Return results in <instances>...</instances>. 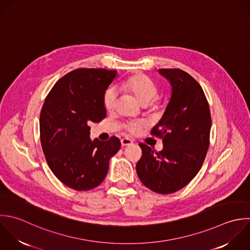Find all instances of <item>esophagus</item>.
I'll use <instances>...</instances> for the list:
<instances>
[{
	"mask_svg": "<svg viewBox=\"0 0 250 250\" xmlns=\"http://www.w3.org/2000/svg\"><path fill=\"white\" fill-rule=\"evenodd\" d=\"M121 143H122V146H127V145L132 144V140L129 138H123L121 140Z\"/></svg>",
	"mask_w": 250,
	"mask_h": 250,
	"instance_id": "esophagus-1",
	"label": "esophagus"
}]
</instances>
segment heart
Instances as JSON below:
<instances>
[{"label":"heart","mask_w":250,"mask_h":250,"mask_svg":"<svg viewBox=\"0 0 250 250\" xmlns=\"http://www.w3.org/2000/svg\"><path fill=\"white\" fill-rule=\"evenodd\" d=\"M121 88L131 92L144 106L152 103L159 93L158 86L155 84V83L149 77L141 73H137L129 77L121 84ZM118 96L119 93L116 87H110L107 89L104 94V107L106 110L112 111L116 108ZM143 126V123L134 122L128 124L126 128L131 133H138Z\"/></svg>","instance_id":"b5f03b06"}]
</instances>
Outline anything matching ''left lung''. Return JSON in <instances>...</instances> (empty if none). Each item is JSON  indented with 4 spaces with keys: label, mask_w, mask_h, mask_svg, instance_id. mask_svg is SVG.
<instances>
[{
    "label": "left lung",
    "mask_w": 250,
    "mask_h": 250,
    "mask_svg": "<svg viewBox=\"0 0 250 250\" xmlns=\"http://www.w3.org/2000/svg\"><path fill=\"white\" fill-rule=\"evenodd\" d=\"M172 87L170 100L151 134L163 139L160 152L144 143L136 164L140 181L159 194L185 187L200 171L206 159L211 127L209 105L200 83L180 69H160Z\"/></svg>",
    "instance_id": "left-lung-1"
}]
</instances>
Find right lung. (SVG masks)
<instances>
[{
  "instance_id": "obj_1",
  "label": "right lung",
  "mask_w": 250,
  "mask_h": 250,
  "mask_svg": "<svg viewBox=\"0 0 250 250\" xmlns=\"http://www.w3.org/2000/svg\"><path fill=\"white\" fill-rule=\"evenodd\" d=\"M117 76L115 70H74L53 85L40 115V137L46 163L53 174L77 191L102 183L110 159L121 148L118 137L90 139L91 123L106 117L104 94Z\"/></svg>"
}]
</instances>
